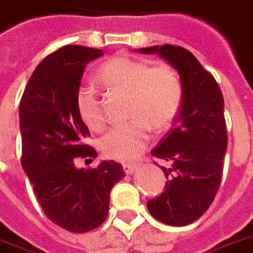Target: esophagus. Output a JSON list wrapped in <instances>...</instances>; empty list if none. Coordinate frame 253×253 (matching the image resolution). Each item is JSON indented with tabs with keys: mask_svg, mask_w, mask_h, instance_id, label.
Segmentation results:
<instances>
[{
	"mask_svg": "<svg viewBox=\"0 0 253 253\" xmlns=\"http://www.w3.org/2000/svg\"><path fill=\"white\" fill-rule=\"evenodd\" d=\"M135 169H137V166H135V164L123 163V171H125L126 174H132Z\"/></svg>",
	"mask_w": 253,
	"mask_h": 253,
	"instance_id": "1",
	"label": "esophagus"
}]
</instances>
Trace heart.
<instances>
[{
	"label": "heart",
	"instance_id": "heart-1",
	"mask_svg": "<svg viewBox=\"0 0 253 253\" xmlns=\"http://www.w3.org/2000/svg\"><path fill=\"white\" fill-rule=\"evenodd\" d=\"M97 79L107 87L126 93V118L100 141L104 156L118 162H131L142 153L156 131L169 128L175 121L183 100V84L171 65L151 67L142 60L116 56L98 68ZM75 107L79 119L90 130L101 131L107 121L98 94L89 84L77 90Z\"/></svg>",
	"mask_w": 253,
	"mask_h": 253
}]
</instances>
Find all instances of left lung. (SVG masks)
Listing matches in <instances>:
<instances>
[{
    "label": "left lung",
    "instance_id": "obj_1",
    "mask_svg": "<svg viewBox=\"0 0 253 253\" xmlns=\"http://www.w3.org/2000/svg\"><path fill=\"white\" fill-rule=\"evenodd\" d=\"M139 52L157 53L167 60L183 84L174 125L152 149L169 167H162L169 181L163 193L148 201V210L166 225H189L212 204L222 179L227 148L223 96L215 78L188 49L166 43Z\"/></svg>",
    "mask_w": 253,
    "mask_h": 253
}]
</instances>
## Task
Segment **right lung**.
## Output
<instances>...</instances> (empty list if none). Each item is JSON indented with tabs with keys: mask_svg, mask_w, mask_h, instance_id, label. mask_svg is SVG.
Masks as SVG:
<instances>
[{
	"mask_svg": "<svg viewBox=\"0 0 253 253\" xmlns=\"http://www.w3.org/2000/svg\"><path fill=\"white\" fill-rule=\"evenodd\" d=\"M100 56V49L79 45L50 53L33 72L19 108L23 169L45 215L72 233L101 225L108 216L109 193L125 176L114 160L87 169L74 163L97 157L96 149L84 144L90 132L78 116L75 97L87 63Z\"/></svg>",
	"mask_w": 253,
	"mask_h": 253,
	"instance_id": "1",
	"label": "right lung"
}]
</instances>
